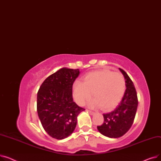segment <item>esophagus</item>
<instances>
[{
  "mask_svg": "<svg viewBox=\"0 0 161 161\" xmlns=\"http://www.w3.org/2000/svg\"><path fill=\"white\" fill-rule=\"evenodd\" d=\"M87 111L90 114H91V115H93V114H95L94 112H92V111H91V110H89V109H87Z\"/></svg>",
  "mask_w": 161,
  "mask_h": 161,
  "instance_id": "esophagus-1",
  "label": "esophagus"
}]
</instances>
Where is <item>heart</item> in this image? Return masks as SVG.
<instances>
[{"mask_svg":"<svg viewBox=\"0 0 161 161\" xmlns=\"http://www.w3.org/2000/svg\"><path fill=\"white\" fill-rule=\"evenodd\" d=\"M126 89L125 80L119 72L103 70L87 74L83 82L76 81L73 86V95L75 102L82 106L91 97L94 99L89 105L99 107L104 110L115 108L121 100Z\"/></svg>","mask_w":161,"mask_h":161,"instance_id":"b5f03b06","label":"heart"}]
</instances>
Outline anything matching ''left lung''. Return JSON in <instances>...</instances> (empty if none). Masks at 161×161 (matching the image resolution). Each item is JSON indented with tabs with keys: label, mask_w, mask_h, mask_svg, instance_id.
<instances>
[{
	"label": "left lung",
	"mask_w": 161,
	"mask_h": 161,
	"mask_svg": "<svg viewBox=\"0 0 161 161\" xmlns=\"http://www.w3.org/2000/svg\"><path fill=\"white\" fill-rule=\"evenodd\" d=\"M124 75L126 90L119 105L114 111L104 114V123L97 126L98 131L109 138H119L127 132L133 124L138 107L136 89L128 74L119 69Z\"/></svg>",
	"instance_id": "left-lung-1"
}]
</instances>
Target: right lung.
<instances>
[{
    "label": "right lung",
    "mask_w": 161,
    "mask_h": 161,
    "mask_svg": "<svg viewBox=\"0 0 161 161\" xmlns=\"http://www.w3.org/2000/svg\"><path fill=\"white\" fill-rule=\"evenodd\" d=\"M79 69L62 68L44 81L37 93V112L42 126L53 138L69 136L77 124L78 115L85 109L72 98V86Z\"/></svg>",
    "instance_id": "right-lung-1"
}]
</instances>
